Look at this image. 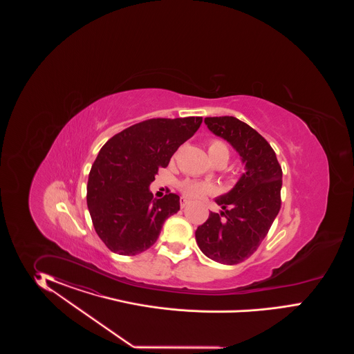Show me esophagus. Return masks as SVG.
I'll list each match as a JSON object with an SVG mask.
<instances>
[{
    "label": "esophagus",
    "mask_w": 354,
    "mask_h": 354,
    "mask_svg": "<svg viewBox=\"0 0 354 354\" xmlns=\"http://www.w3.org/2000/svg\"><path fill=\"white\" fill-rule=\"evenodd\" d=\"M189 204H191V203H189V201H188L185 197H182V198H180V206H182V209L187 207V206H188Z\"/></svg>",
    "instance_id": "1"
}]
</instances>
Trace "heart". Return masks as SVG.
<instances>
[{
  "label": "heart",
  "mask_w": 354,
  "mask_h": 354,
  "mask_svg": "<svg viewBox=\"0 0 354 354\" xmlns=\"http://www.w3.org/2000/svg\"><path fill=\"white\" fill-rule=\"evenodd\" d=\"M207 153L212 161H225L227 162L230 157V150L222 140L212 139L207 142ZM179 191L184 197L187 198H203L207 194H213L215 191L214 187L207 183L198 182V180H192V179H185L179 183Z\"/></svg>",
  "instance_id": "b5f03b06"
}]
</instances>
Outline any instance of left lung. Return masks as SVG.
<instances>
[{
	"mask_svg": "<svg viewBox=\"0 0 354 354\" xmlns=\"http://www.w3.org/2000/svg\"><path fill=\"white\" fill-rule=\"evenodd\" d=\"M207 129L227 140L245 162L247 172L235 188L215 203L225 212H210L198 225L196 240L206 257L236 265L250 257L281 207V166L268 140L235 117H207Z\"/></svg>",
	"mask_w": 354,
	"mask_h": 354,
	"instance_id": "left-lung-1",
	"label": "left lung"
}]
</instances>
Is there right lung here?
I'll return each instance as SVG.
<instances>
[{"mask_svg":"<svg viewBox=\"0 0 354 354\" xmlns=\"http://www.w3.org/2000/svg\"><path fill=\"white\" fill-rule=\"evenodd\" d=\"M201 123L203 117L147 119L101 148L89 172L86 205L97 235L111 252H145L157 241L165 221L180 210L178 194L154 200L149 184Z\"/></svg>","mask_w":354,"mask_h":354,"instance_id":"obj_1","label":"right lung"}]
</instances>
